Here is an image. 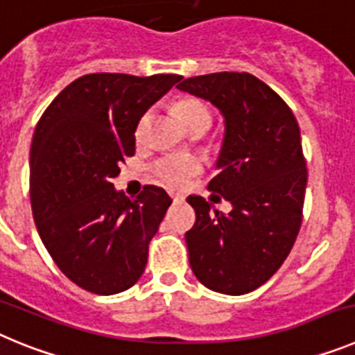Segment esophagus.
I'll return each mask as SVG.
<instances>
[{
  "mask_svg": "<svg viewBox=\"0 0 355 355\" xmlns=\"http://www.w3.org/2000/svg\"><path fill=\"white\" fill-rule=\"evenodd\" d=\"M171 197H172V200H174V202H183V200H184L183 193H174V192H171Z\"/></svg>",
  "mask_w": 355,
  "mask_h": 355,
  "instance_id": "obj_1",
  "label": "esophagus"
}]
</instances>
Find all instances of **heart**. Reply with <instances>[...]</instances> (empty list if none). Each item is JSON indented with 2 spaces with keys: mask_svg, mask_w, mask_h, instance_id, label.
<instances>
[{
  "mask_svg": "<svg viewBox=\"0 0 355 355\" xmlns=\"http://www.w3.org/2000/svg\"><path fill=\"white\" fill-rule=\"evenodd\" d=\"M175 110H178V115L187 128L196 126V124H208V126L211 124V112L206 106V103L197 99V97L181 99L175 105ZM149 121L150 112H146L140 117L139 126H137V139L139 140L144 139ZM200 168H202V159L193 155H167L153 165V172H155L156 178L168 187H183Z\"/></svg>",
  "mask_w": 355,
  "mask_h": 355,
  "instance_id": "b5f03b06",
  "label": "heart"
}]
</instances>
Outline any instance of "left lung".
<instances>
[{
  "label": "left lung",
  "mask_w": 355,
  "mask_h": 355,
  "mask_svg": "<svg viewBox=\"0 0 355 355\" xmlns=\"http://www.w3.org/2000/svg\"><path fill=\"white\" fill-rule=\"evenodd\" d=\"M178 89L224 115L220 172L208 190L233 205L224 215L202 197H188L196 209L184 234L190 266L209 290L249 293L279 270L302 224L307 168L299 124L283 97L249 72L193 76Z\"/></svg>",
  "instance_id": "obj_1"
}]
</instances>
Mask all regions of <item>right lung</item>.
<instances>
[{
  "instance_id": "1",
  "label": "right lung",
  "mask_w": 355,
  "mask_h": 355,
  "mask_svg": "<svg viewBox=\"0 0 355 355\" xmlns=\"http://www.w3.org/2000/svg\"><path fill=\"white\" fill-rule=\"evenodd\" d=\"M180 80L85 74L37 122L30 149L37 231L65 277L90 293H121L146 270L149 241L172 199L155 184L128 199L112 181L135 155L140 117Z\"/></svg>"
}]
</instances>
